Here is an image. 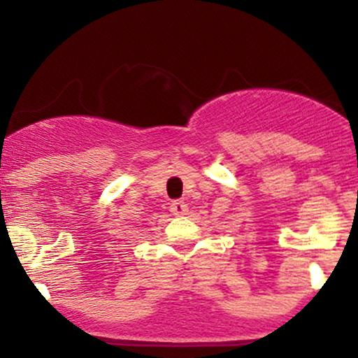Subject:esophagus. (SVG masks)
<instances>
[{
	"instance_id": "esophagus-1",
	"label": "esophagus",
	"mask_w": 358,
	"mask_h": 358,
	"mask_svg": "<svg viewBox=\"0 0 358 358\" xmlns=\"http://www.w3.org/2000/svg\"><path fill=\"white\" fill-rule=\"evenodd\" d=\"M170 210L173 215H185L188 212V205L183 202V200H175L170 205Z\"/></svg>"
}]
</instances>
